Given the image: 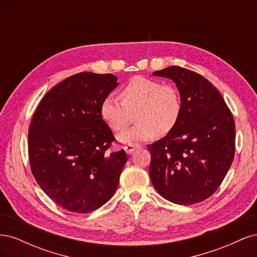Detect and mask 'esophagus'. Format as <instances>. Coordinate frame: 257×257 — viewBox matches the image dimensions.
<instances>
[{
	"mask_svg": "<svg viewBox=\"0 0 257 257\" xmlns=\"http://www.w3.org/2000/svg\"><path fill=\"white\" fill-rule=\"evenodd\" d=\"M139 147H141V146L134 145V144H128V145H126L125 147H124V150H125V152H126L127 154H132L136 149H138Z\"/></svg>",
	"mask_w": 257,
	"mask_h": 257,
	"instance_id": "esophagus-1",
	"label": "esophagus"
}]
</instances>
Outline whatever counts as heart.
I'll return each instance as SVG.
<instances>
[{
    "label": "heart",
    "instance_id": "1",
    "mask_svg": "<svg viewBox=\"0 0 257 257\" xmlns=\"http://www.w3.org/2000/svg\"><path fill=\"white\" fill-rule=\"evenodd\" d=\"M120 97L109 94L100 104V116L113 131L126 128L136 111L135 126L123 132L118 139L124 144L149 141L158 133L173 131L182 112L179 91L173 84L136 76L121 89Z\"/></svg>",
    "mask_w": 257,
    "mask_h": 257
}]
</instances>
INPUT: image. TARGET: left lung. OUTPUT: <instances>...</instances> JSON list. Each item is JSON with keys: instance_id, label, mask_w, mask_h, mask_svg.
Here are the masks:
<instances>
[{"instance_id": "8db88e82", "label": "left lung", "mask_w": 257, "mask_h": 257, "mask_svg": "<svg viewBox=\"0 0 257 257\" xmlns=\"http://www.w3.org/2000/svg\"><path fill=\"white\" fill-rule=\"evenodd\" d=\"M153 76L176 83L182 112L173 131L148 146L151 182L172 203H200L219 188L234 160V118L221 93L199 74L169 66Z\"/></svg>"}]
</instances>
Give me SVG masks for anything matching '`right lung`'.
<instances>
[{
	"instance_id": "obj_1",
	"label": "right lung",
	"mask_w": 257,
	"mask_h": 257,
	"mask_svg": "<svg viewBox=\"0 0 257 257\" xmlns=\"http://www.w3.org/2000/svg\"><path fill=\"white\" fill-rule=\"evenodd\" d=\"M111 74L79 73L58 83L38 105L29 127L32 174L54 203L89 213L114 194L127 161L100 116L102 100L118 87Z\"/></svg>"
}]
</instances>
